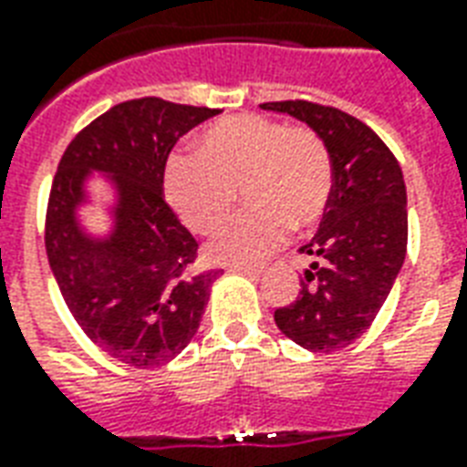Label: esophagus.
<instances>
[{
    "label": "esophagus",
    "mask_w": 467,
    "mask_h": 467,
    "mask_svg": "<svg viewBox=\"0 0 467 467\" xmlns=\"http://www.w3.org/2000/svg\"><path fill=\"white\" fill-rule=\"evenodd\" d=\"M229 273L248 275V278H258V275L263 273V268H255V265H229Z\"/></svg>",
    "instance_id": "1"
}]
</instances>
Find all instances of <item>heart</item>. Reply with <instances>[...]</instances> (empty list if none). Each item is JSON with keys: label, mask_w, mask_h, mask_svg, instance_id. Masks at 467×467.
I'll return each mask as SVG.
<instances>
[{"label": "heart", "mask_w": 467, "mask_h": 467, "mask_svg": "<svg viewBox=\"0 0 467 467\" xmlns=\"http://www.w3.org/2000/svg\"><path fill=\"white\" fill-rule=\"evenodd\" d=\"M246 209L213 231L206 255L241 265L258 261L296 229L322 219L332 196V157L315 130L234 115L202 132L199 150H177L164 164V196L194 234L212 231L229 212L236 189Z\"/></svg>", "instance_id": "b5f03b06"}]
</instances>
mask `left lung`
I'll return each instance as SVG.
<instances>
[{"mask_svg": "<svg viewBox=\"0 0 467 467\" xmlns=\"http://www.w3.org/2000/svg\"><path fill=\"white\" fill-rule=\"evenodd\" d=\"M263 110L303 120L332 157L329 204L313 241L300 246L310 268L296 303L275 310V325L310 352H335L369 329L404 265V174L379 135L337 108L280 100Z\"/></svg>", "mask_w": 467, "mask_h": 467, "instance_id": "8db88e82", "label": "left lung"}]
</instances>
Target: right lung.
<instances>
[{
	"label": "right lung",
	"instance_id": "1",
	"mask_svg": "<svg viewBox=\"0 0 467 467\" xmlns=\"http://www.w3.org/2000/svg\"><path fill=\"white\" fill-rule=\"evenodd\" d=\"M213 115L162 98L113 105L71 140L51 184L47 255L63 300L90 342L138 369L167 364L192 342L216 280V271H192L199 244L164 202L171 147ZM93 171L116 189L105 239L78 221Z\"/></svg>",
	"mask_w": 467,
	"mask_h": 467
}]
</instances>
